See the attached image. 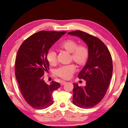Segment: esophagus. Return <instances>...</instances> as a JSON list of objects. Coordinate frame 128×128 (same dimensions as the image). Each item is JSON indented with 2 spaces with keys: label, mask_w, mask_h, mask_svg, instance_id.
<instances>
[{
  "label": "esophagus",
  "mask_w": 128,
  "mask_h": 128,
  "mask_svg": "<svg viewBox=\"0 0 128 128\" xmlns=\"http://www.w3.org/2000/svg\"><path fill=\"white\" fill-rule=\"evenodd\" d=\"M66 81H61L60 82V85H61V86H62L63 85H64L65 84H66Z\"/></svg>",
  "instance_id": "34e87169"
}]
</instances>
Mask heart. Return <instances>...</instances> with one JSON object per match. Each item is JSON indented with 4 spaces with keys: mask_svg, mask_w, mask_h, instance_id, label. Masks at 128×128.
Segmentation results:
<instances>
[{
    "mask_svg": "<svg viewBox=\"0 0 128 128\" xmlns=\"http://www.w3.org/2000/svg\"><path fill=\"white\" fill-rule=\"evenodd\" d=\"M60 47L72 54V59L79 66H84L88 62L89 57V50L86 46L78 45L76 40H67L60 44ZM46 58L50 66H54L56 62V53L53 49H50L46 55ZM74 64H68L59 66L55 70V75L62 79H69L75 71Z\"/></svg>",
    "mask_w": 128,
    "mask_h": 128,
    "instance_id": "b5f03b06",
    "label": "heart"
}]
</instances>
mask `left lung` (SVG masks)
Listing matches in <instances>:
<instances>
[{
  "instance_id": "obj_1",
  "label": "left lung",
  "mask_w": 128,
  "mask_h": 128,
  "mask_svg": "<svg viewBox=\"0 0 128 128\" xmlns=\"http://www.w3.org/2000/svg\"><path fill=\"white\" fill-rule=\"evenodd\" d=\"M68 34L80 38L89 50L88 60L78 74L80 79L86 80V86L74 83L72 103L84 109L93 107L103 99L110 85L113 72L112 56L98 38L79 30Z\"/></svg>"
}]
</instances>
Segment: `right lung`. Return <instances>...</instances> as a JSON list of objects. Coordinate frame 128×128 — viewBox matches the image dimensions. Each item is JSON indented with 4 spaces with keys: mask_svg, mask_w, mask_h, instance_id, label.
<instances>
[{
    "mask_svg": "<svg viewBox=\"0 0 128 128\" xmlns=\"http://www.w3.org/2000/svg\"><path fill=\"white\" fill-rule=\"evenodd\" d=\"M66 31H40L28 38L20 46L15 62V74L24 99L32 107L42 110L53 103V92L60 88L52 81L43 80L44 72L50 69L46 55L51 46Z\"/></svg>",
    "mask_w": 128,
    "mask_h": 128,
    "instance_id": "right-lung-1",
    "label": "right lung"
}]
</instances>
